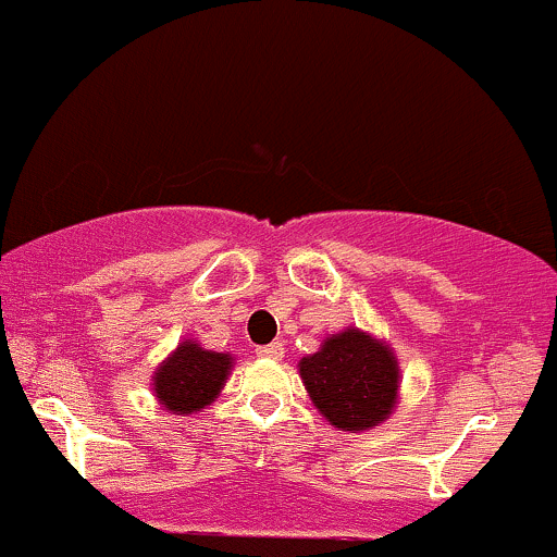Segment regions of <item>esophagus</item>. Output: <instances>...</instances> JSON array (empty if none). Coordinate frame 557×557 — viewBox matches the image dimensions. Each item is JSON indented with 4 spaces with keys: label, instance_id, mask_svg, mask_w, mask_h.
<instances>
[{
    "label": "esophagus",
    "instance_id": "obj_1",
    "mask_svg": "<svg viewBox=\"0 0 557 557\" xmlns=\"http://www.w3.org/2000/svg\"><path fill=\"white\" fill-rule=\"evenodd\" d=\"M256 354H259V357H264V359H283L285 348H283V344H280V341H272V344L256 348Z\"/></svg>",
    "mask_w": 557,
    "mask_h": 557
}]
</instances>
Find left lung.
Instances as JSON below:
<instances>
[{"label": "left lung", "instance_id": "8db88e82", "mask_svg": "<svg viewBox=\"0 0 557 557\" xmlns=\"http://www.w3.org/2000/svg\"><path fill=\"white\" fill-rule=\"evenodd\" d=\"M301 381L311 401L338 431H368L396 405L399 368L388 346L359 330H344L304 357Z\"/></svg>", "mask_w": 557, "mask_h": 557}]
</instances>
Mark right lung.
<instances>
[{
    "label": "right lung",
    "instance_id": "obj_1",
    "mask_svg": "<svg viewBox=\"0 0 557 557\" xmlns=\"http://www.w3.org/2000/svg\"><path fill=\"white\" fill-rule=\"evenodd\" d=\"M232 368L230 354L206 351L193 341L176 346L156 372V394L163 407L176 414L198 412L216 399Z\"/></svg>",
    "mask_w": 557,
    "mask_h": 557
}]
</instances>
